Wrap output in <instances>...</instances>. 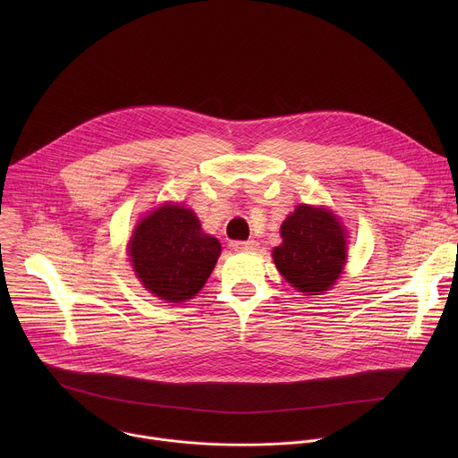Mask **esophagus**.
I'll return each instance as SVG.
<instances>
[{
  "instance_id": "obj_1",
  "label": "esophagus",
  "mask_w": 458,
  "mask_h": 458,
  "mask_svg": "<svg viewBox=\"0 0 458 458\" xmlns=\"http://www.w3.org/2000/svg\"><path fill=\"white\" fill-rule=\"evenodd\" d=\"M232 246H233L235 251H253V250H257L259 242H255V241H237Z\"/></svg>"
}]
</instances>
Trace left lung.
Here are the masks:
<instances>
[{
    "instance_id": "left-lung-1",
    "label": "left lung",
    "mask_w": 458,
    "mask_h": 458,
    "mask_svg": "<svg viewBox=\"0 0 458 458\" xmlns=\"http://www.w3.org/2000/svg\"><path fill=\"white\" fill-rule=\"evenodd\" d=\"M281 246L272 255L281 276L304 295H322L346 265V232L328 208L295 207L281 225Z\"/></svg>"
}]
</instances>
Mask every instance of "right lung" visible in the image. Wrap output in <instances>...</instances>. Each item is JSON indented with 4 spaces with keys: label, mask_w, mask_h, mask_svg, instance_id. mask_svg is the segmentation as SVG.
<instances>
[{
    "label": "right lung",
    "mask_w": 458,
    "mask_h": 458,
    "mask_svg": "<svg viewBox=\"0 0 458 458\" xmlns=\"http://www.w3.org/2000/svg\"><path fill=\"white\" fill-rule=\"evenodd\" d=\"M128 255L136 277L152 295L182 302L205 286L221 242L203 232L190 208L166 203L138 223Z\"/></svg>",
    "instance_id": "1"
}]
</instances>
